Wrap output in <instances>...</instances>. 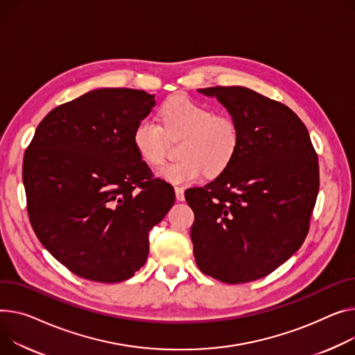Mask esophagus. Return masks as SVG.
I'll return each instance as SVG.
<instances>
[{"label":"esophagus","mask_w":355,"mask_h":355,"mask_svg":"<svg viewBox=\"0 0 355 355\" xmlns=\"http://www.w3.org/2000/svg\"><path fill=\"white\" fill-rule=\"evenodd\" d=\"M175 197L178 201H184V188L182 187H175Z\"/></svg>","instance_id":"34e87169"}]
</instances>
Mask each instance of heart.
I'll return each mask as SVG.
<instances>
[{"instance_id": "1", "label": "heart", "mask_w": 355, "mask_h": 355, "mask_svg": "<svg viewBox=\"0 0 355 355\" xmlns=\"http://www.w3.org/2000/svg\"><path fill=\"white\" fill-rule=\"evenodd\" d=\"M164 128L150 116L139 120L132 132V143L146 162L158 165L167 153L168 135H185L178 162L164 165L158 175L171 182H188L200 178L205 171L211 175L221 173L232 159L240 143L237 124L228 115L191 98L177 96L161 108Z\"/></svg>"}]
</instances>
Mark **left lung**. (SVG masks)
I'll use <instances>...</instances> for the list:
<instances>
[{
    "mask_svg": "<svg viewBox=\"0 0 355 355\" xmlns=\"http://www.w3.org/2000/svg\"><path fill=\"white\" fill-rule=\"evenodd\" d=\"M216 97L240 131L223 173L188 188L198 268L227 284L263 278L302 245L320 188L309 130L287 105L245 87L198 89Z\"/></svg>",
    "mask_w": 355,
    "mask_h": 355,
    "instance_id": "1",
    "label": "left lung"
}]
</instances>
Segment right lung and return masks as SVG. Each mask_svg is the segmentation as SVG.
<instances>
[{
    "label": "right lung",
    "instance_id": "right-lung-1",
    "mask_svg": "<svg viewBox=\"0 0 355 355\" xmlns=\"http://www.w3.org/2000/svg\"><path fill=\"white\" fill-rule=\"evenodd\" d=\"M155 105L143 89L98 88L44 116L22 162L33 230L76 275L131 278L147 261L148 232L175 201L132 143Z\"/></svg>",
    "mask_w": 355,
    "mask_h": 355
}]
</instances>
